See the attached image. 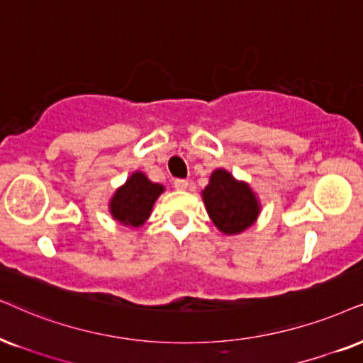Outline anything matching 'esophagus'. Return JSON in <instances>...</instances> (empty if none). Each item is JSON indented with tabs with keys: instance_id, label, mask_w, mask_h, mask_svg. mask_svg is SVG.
<instances>
[{
	"instance_id": "34e87169",
	"label": "esophagus",
	"mask_w": 363,
	"mask_h": 363,
	"mask_svg": "<svg viewBox=\"0 0 363 363\" xmlns=\"http://www.w3.org/2000/svg\"><path fill=\"white\" fill-rule=\"evenodd\" d=\"M174 187H176L177 191H187L189 182H187L186 179H176V181H174Z\"/></svg>"
}]
</instances>
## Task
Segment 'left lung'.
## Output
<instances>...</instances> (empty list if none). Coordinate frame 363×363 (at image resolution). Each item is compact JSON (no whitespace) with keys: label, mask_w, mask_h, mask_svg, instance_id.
<instances>
[{"label":"left lung","mask_w":363,"mask_h":363,"mask_svg":"<svg viewBox=\"0 0 363 363\" xmlns=\"http://www.w3.org/2000/svg\"><path fill=\"white\" fill-rule=\"evenodd\" d=\"M211 221L223 235L236 236L258 221L261 203L246 181H240L226 169H216L209 184L201 192Z\"/></svg>","instance_id":"8db88e82"}]
</instances>
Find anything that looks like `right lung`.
Instances as JSON below:
<instances>
[{"label":"right lung","mask_w":363,"mask_h":363,"mask_svg":"<svg viewBox=\"0 0 363 363\" xmlns=\"http://www.w3.org/2000/svg\"><path fill=\"white\" fill-rule=\"evenodd\" d=\"M166 187L152 182L142 171L132 172L108 201V213L122 226L140 228L152 214L157 197Z\"/></svg>","instance_id":"obj_1"}]
</instances>
